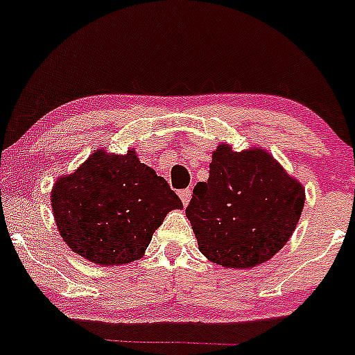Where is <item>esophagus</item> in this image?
Masks as SVG:
<instances>
[{"instance_id": "34e87169", "label": "esophagus", "mask_w": 355, "mask_h": 355, "mask_svg": "<svg viewBox=\"0 0 355 355\" xmlns=\"http://www.w3.org/2000/svg\"><path fill=\"white\" fill-rule=\"evenodd\" d=\"M178 195H180V198H182L183 205H189L190 197H191V190H190V189H183V190L178 191Z\"/></svg>"}]
</instances>
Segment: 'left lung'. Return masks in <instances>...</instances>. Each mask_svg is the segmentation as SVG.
<instances>
[{
    "instance_id": "obj_1",
    "label": "left lung",
    "mask_w": 355,
    "mask_h": 355,
    "mask_svg": "<svg viewBox=\"0 0 355 355\" xmlns=\"http://www.w3.org/2000/svg\"><path fill=\"white\" fill-rule=\"evenodd\" d=\"M305 191L263 150L234 152L222 144L210 177L185 209L198 248L223 267L250 268L272 259L299 223Z\"/></svg>"
}]
</instances>
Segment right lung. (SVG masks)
<instances>
[{"label":"right lung","mask_w":355,"mask_h":355,"mask_svg":"<svg viewBox=\"0 0 355 355\" xmlns=\"http://www.w3.org/2000/svg\"><path fill=\"white\" fill-rule=\"evenodd\" d=\"M56 225L73 252L98 266H123L145 254L153 232L182 200L133 150H98L51 191Z\"/></svg>","instance_id":"right-lung-1"}]
</instances>
